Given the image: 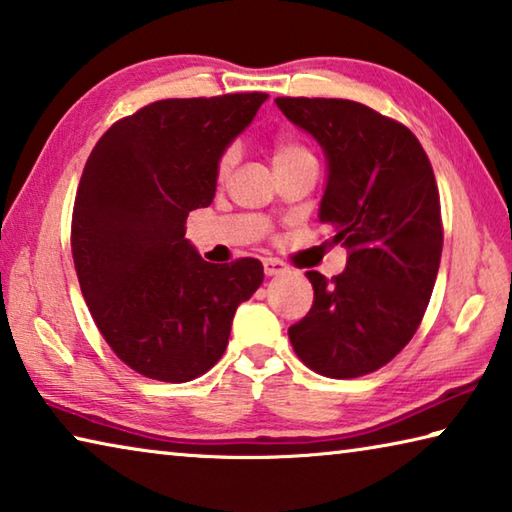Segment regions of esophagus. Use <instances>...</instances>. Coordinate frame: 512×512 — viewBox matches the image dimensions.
Listing matches in <instances>:
<instances>
[{
  "instance_id": "obj_1",
  "label": "esophagus",
  "mask_w": 512,
  "mask_h": 512,
  "mask_svg": "<svg viewBox=\"0 0 512 512\" xmlns=\"http://www.w3.org/2000/svg\"><path fill=\"white\" fill-rule=\"evenodd\" d=\"M264 273H266L268 277L284 275V273H289V264L280 262V259H264Z\"/></svg>"
}]
</instances>
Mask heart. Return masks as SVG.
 Instances as JSON below:
<instances>
[{
    "label": "heart",
    "instance_id": "1",
    "mask_svg": "<svg viewBox=\"0 0 512 512\" xmlns=\"http://www.w3.org/2000/svg\"><path fill=\"white\" fill-rule=\"evenodd\" d=\"M271 158H273V167L277 171V169H282V167H289V164L314 160V153H311L300 140H296V137L280 135L273 142ZM235 162H237V151L232 149V146H228V149H225L219 155V160H216V178H219V180L228 178L232 167H235Z\"/></svg>",
    "mask_w": 512,
    "mask_h": 512
}]
</instances>
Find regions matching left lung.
I'll list each match as a JSON object with an SVG mask.
<instances>
[{"instance_id": "left-lung-1", "label": "left lung", "mask_w": 512, "mask_h": 512, "mask_svg": "<svg viewBox=\"0 0 512 512\" xmlns=\"http://www.w3.org/2000/svg\"><path fill=\"white\" fill-rule=\"evenodd\" d=\"M275 103L323 146L329 178L320 221L348 248L341 275L307 271L314 305L289 327V341L318 375H370L413 339L436 284L443 253L436 176L418 137L363 103Z\"/></svg>"}]
</instances>
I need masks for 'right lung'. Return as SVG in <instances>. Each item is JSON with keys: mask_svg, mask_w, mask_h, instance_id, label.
I'll return each mask as SVG.
<instances>
[{"mask_svg": "<svg viewBox=\"0 0 512 512\" xmlns=\"http://www.w3.org/2000/svg\"><path fill=\"white\" fill-rule=\"evenodd\" d=\"M266 92L162 99L112 124L74 198L72 257L110 350L140 375L183 384L228 348L241 302L264 280L259 259L210 264L185 239L187 214L216 192V160Z\"/></svg>", "mask_w": 512, "mask_h": 512, "instance_id": "right-lung-1", "label": "right lung"}]
</instances>
